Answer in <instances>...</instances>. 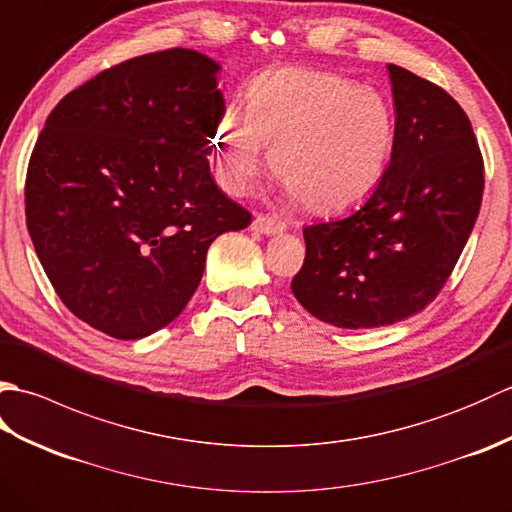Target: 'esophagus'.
<instances>
[{"instance_id": "obj_1", "label": "esophagus", "mask_w": 512, "mask_h": 512, "mask_svg": "<svg viewBox=\"0 0 512 512\" xmlns=\"http://www.w3.org/2000/svg\"><path fill=\"white\" fill-rule=\"evenodd\" d=\"M250 228H253L255 233H262V235H279L286 231V224L279 222L273 215H257L253 224H250Z\"/></svg>"}]
</instances>
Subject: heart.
I'll return each mask as SVG.
<instances>
[{
    "mask_svg": "<svg viewBox=\"0 0 512 512\" xmlns=\"http://www.w3.org/2000/svg\"><path fill=\"white\" fill-rule=\"evenodd\" d=\"M270 149L275 176L312 213L365 200L394 151V114L385 96L345 76L281 68L250 83L246 112L226 110L213 127L211 158L228 191L246 193Z\"/></svg>",
    "mask_w": 512,
    "mask_h": 512,
    "instance_id": "obj_1",
    "label": "heart"
}]
</instances>
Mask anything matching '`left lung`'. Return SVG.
I'll list each match as a JSON object with an SVG mask.
<instances>
[{
  "instance_id": "left-lung-1",
  "label": "left lung",
  "mask_w": 512,
  "mask_h": 512,
  "mask_svg": "<svg viewBox=\"0 0 512 512\" xmlns=\"http://www.w3.org/2000/svg\"><path fill=\"white\" fill-rule=\"evenodd\" d=\"M394 151L372 195L345 217L303 228L292 295L345 330L405 321L436 299L469 239L484 162L469 116L438 85L387 65Z\"/></svg>"
}]
</instances>
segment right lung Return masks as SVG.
I'll return each mask as SVG.
<instances>
[{
	"mask_svg": "<svg viewBox=\"0 0 512 512\" xmlns=\"http://www.w3.org/2000/svg\"><path fill=\"white\" fill-rule=\"evenodd\" d=\"M220 70L187 48L114 65L61 99L30 156L39 262L74 317L114 339L176 319L213 239L250 224L206 160L226 107Z\"/></svg>",
	"mask_w": 512,
	"mask_h": 512,
	"instance_id": "right-lung-1",
	"label": "right lung"
}]
</instances>
